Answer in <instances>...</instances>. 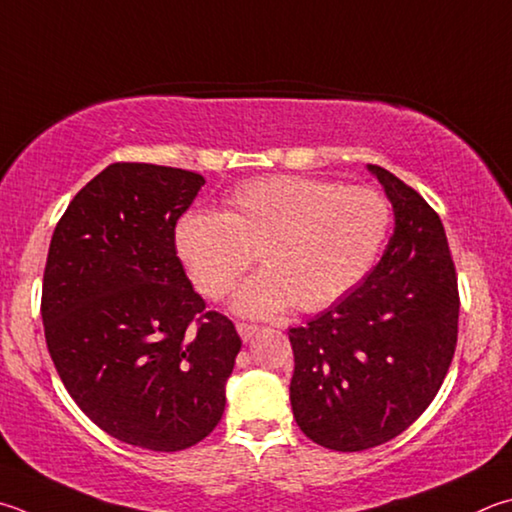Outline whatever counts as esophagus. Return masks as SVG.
I'll list each match as a JSON object with an SVG mask.
<instances>
[{
  "instance_id": "1",
  "label": "esophagus",
  "mask_w": 512,
  "mask_h": 512,
  "mask_svg": "<svg viewBox=\"0 0 512 512\" xmlns=\"http://www.w3.org/2000/svg\"><path fill=\"white\" fill-rule=\"evenodd\" d=\"M259 331L257 324H248V322H237V333L241 336V340H250Z\"/></svg>"
}]
</instances>
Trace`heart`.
Instances as JSON below:
<instances>
[{"label": "heart", "instance_id": "b5f03b06", "mask_svg": "<svg viewBox=\"0 0 512 512\" xmlns=\"http://www.w3.org/2000/svg\"><path fill=\"white\" fill-rule=\"evenodd\" d=\"M389 228L392 203L376 190L273 174L237 183L221 212H185L174 250L210 300L235 286L257 250L266 268L239 288L235 309L262 318L293 302L320 311L342 300L376 264Z\"/></svg>", "mask_w": 512, "mask_h": 512}]
</instances>
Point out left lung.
<instances>
[{"instance_id": "1", "label": "left lung", "mask_w": 512, "mask_h": 512, "mask_svg": "<svg viewBox=\"0 0 512 512\" xmlns=\"http://www.w3.org/2000/svg\"><path fill=\"white\" fill-rule=\"evenodd\" d=\"M394 235L356 291L288 331L291 407L322 448L360 452L405 432L443 385L457 349L459 288L439 215L385 167Z\"/></svg>"}]
</instances>
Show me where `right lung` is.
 <instances>
[{
    "mask_svg": "<svg viewBox=\"0 0 512 512\" xmlns=\"http://www.w3.org/2000/svg\"><path fill=\"white\" fill-rule=\"evenodd\" d=\"M203 183L179 167L111 163L71 199L46 257L44 338L64 387L100 430L154 452L215 430L241 349L174 250Z\"/></svg>",
    "mask_w": 512,
    "mask_h": 512,
    "instance_id": "right-lung-1",
    "label": "right lung"
}]
</instances>
